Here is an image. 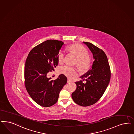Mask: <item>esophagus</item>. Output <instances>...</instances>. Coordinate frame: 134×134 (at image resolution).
Returning a JSON list of instances; mask_svg holds the SVG:
<instances>
[{
    "label": "esophagus",
    "instance_id": "1",
    "mask_svg": "<svg viewBox=\"0 0 134 134\" xmlns=\"http://www.w3.org/2000/svg\"><path fill=\"white\" fill-rule=\"evenodd\" d=\"M70 82H71V80L70 79H67V83H70Z\"/></svg>",
    "mask_w": 134,
    "mask_h": 134
}]
</instances>
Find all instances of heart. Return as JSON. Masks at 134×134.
Masks as SVG:
<instances>
[{"mask_svg":"<svg viewBox=\"0 0 134 134\" xmlns=\"http://www.w3.org/2000/svg\"><path fill=\"white\" fill-rule=\"evenodd\" d=\"M67 50L74 54L78 57L77 63L82 69H87L90 63V59L88 52L86 48L80 44H71L67 47ZM65 52L64 50L59 52L58 55V59L59 63H62L65 60ZM60 72L68 77H71L76 75L78 72V69L69 65H64L60 67Z\"/></svg>","mask_w":134,"mask_h":134,"instance_id":"1","label":"heart"}]
</instances>
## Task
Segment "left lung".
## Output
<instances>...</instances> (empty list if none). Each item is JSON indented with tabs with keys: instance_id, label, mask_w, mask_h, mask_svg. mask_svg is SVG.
<instances>
[{
	"instance_id": "left-lung-1",
	"label": "left lung",
	"mask_w": 134,
	"mask_h": 134,
	"mask_svg": "<svg viewBox=\"0 0 134 134\" xmlns=\"http://www.w3.org/2000/svg\"><path fill=\"white\" fill-rule=\"evenodd\" d=\"M83 43L90 50L94 60L91 69L81 76L82 80L75 82L77 88L72 98L77 104L86 107L94 104L102 97L110 82L111 71L107 56L102 49L90 42Z\"/></svg>"
}]
</instances>
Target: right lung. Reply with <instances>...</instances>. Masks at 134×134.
<instances>
[{"instance_id": "obj_1", "label": "right lung", "mask_w": 134, "mask_h": 134, "mask_svg": "<svg viewBox=\"0 0 134 134\" xmlns=\"http://www.w3.org/2000/svg\"><path fill=\"white\" fill-rule=\"evenodd\" d=\"M64 44L57 40H47L34 47L28 55L24 67L25 86L33 101L41 106L54 105L67 83L63 74L54 80L47 77V74L58 65V55Z\"/></svg>"}]
</instances>
